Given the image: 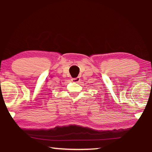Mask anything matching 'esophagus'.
Segmentation results:
<instances>
[{
    "mask_svg": "<svg viewBox=\"0 0 152 152\" xmlns=\"http://www.w3.org/2000/svg\"><path fill=\"white\" fill-rule=\"evenodd\" d=\"M80 80V77H76V78H72L71 79V81L72 82H76V83H78Z\"/></svg>",
    "mask_w": 152,
    "mask_h": 152,
    "instance_id": "obj_1",
    "label": "esophagus"
}]
</instances>
